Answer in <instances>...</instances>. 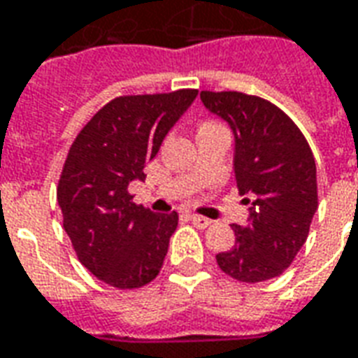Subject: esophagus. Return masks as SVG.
Masks as SVG:
<instances>
[{"mask_svg": "<svg viewBox=\"0 0 358 358\" xmlns=\"http://www.w3.org/2000/svg\"><path fill=\"white\" fill-rule=\"evenodd\" d=\"M189 220L194 222V226L201 228V230H203V228H207V226H210V222H213V220L201 217V215H192V217H189Z\"/></svg>", "mask_w": 358, "mask_h": 358, "instance_id": "obj_1", "label": "esophagus"}]
</instances>
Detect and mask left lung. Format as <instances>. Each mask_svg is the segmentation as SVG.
Here are the masks:
<instances>
[{"instance_id":"8db88e82","label":"left lung","mask_w":358,"mask_h":358,"mask_svg":"<svg viewBox=\"0 0 358 358\" xmlns=\"http://www.w3.org/2000/svg\"><path fill=\"white\" fill-rule=\"evenodd\" d=\"M201 101L232 130L236 184L251 205L248 224H232L236 245L218 253V266L245 284L280 276L307 241L318 207L313 151L292 118L263 97L201 92Z\"/></svg>"}]
</instances>
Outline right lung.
<instances>
[{
	"label": "right lung",
	"mask_w": 358,
	"mask_h": 358,
	"mask_svg": "<svg viewBox=\"0 0 358 358\" xmlns=\"http://www.w3.org/2000/svg\"><path fill=\"white\" fill-rule=\"evenodd\" d=\"M197 97V90L124 95L90 118L69 149L57 187L63 226L80 263L105 284L134 289L155 280L178 215L136 205L128 186Z\"/></svg>",
	"instance_id": "right-lung-1"
}]
</instances>
